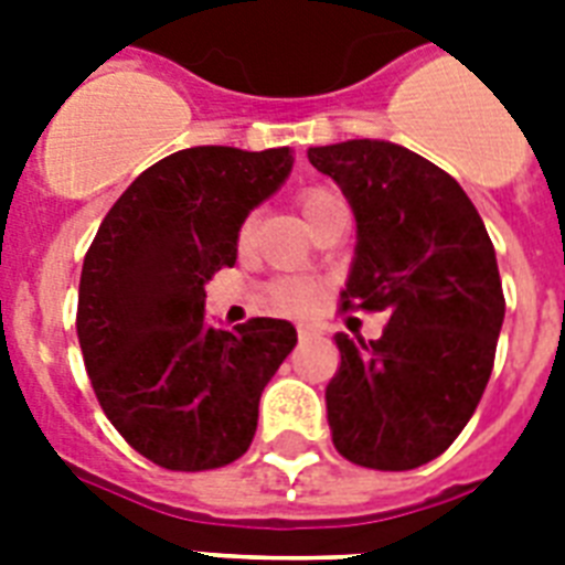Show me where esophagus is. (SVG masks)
<instances>
[{"label": "esophagus", "mask_w": 565, "mask_h": 565, "mask_svg": "<svg viewBox=\"0 0 565 565\" xmlns=\"http://www.w3.org/2000/svg\"><path fill=\"white\" fill-rule=\"evenodd\" d=\"M313 337H317V328L308 326V322H301V326H299V340H301V343H305V340H313Z\"/></svg>", "instance_id": "1"}]
</instances>
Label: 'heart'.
I'll return each mask as SVG.
<instances>
[{
  "instance_id": "1",
  "label": "heart",
  "mask_w": 565,
  "mask_h": 565,
  "mask_svg": "<svg viewBox=\"0 0 565 565\" xmlns=\"http://www.w3.org/2000/svg\"><path fill=\"white\" fill-rule=\"evenodd\" d=\"M328 199H334V193L331 190H308V193H301V213L308 216L313 207H319V204H326ZM248 228H252V222H246L243 225V237L248 234ZM313 299H317V287L310 281H301V278H284V281H278L273 287V305L278 310H287V313H299V310H308L310 305H313Z\"/></svg>"
}]
</instances>
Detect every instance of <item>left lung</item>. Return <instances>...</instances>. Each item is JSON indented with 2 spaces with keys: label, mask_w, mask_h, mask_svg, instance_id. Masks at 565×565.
<instances>
[{
  "label": "left lung",
  "mask_w": 565,
  "mask_h": 565,
  "mask_svg": "<svg viewBox=\"0 0 565 565\" xmlns=\"http://www.w3.org/2000/svg\"><path fill=\"white\" fill-rule=\"evenodd\" d=\"M308 158L358 222L343 310L390 317L370 343L334 337L331 439L366 469H416L455 443L490 381L504 322L495 248L463 188L404 146L345 140Z\"/></svg>",
  "instance_id": "obj_1"
}]
</instances>
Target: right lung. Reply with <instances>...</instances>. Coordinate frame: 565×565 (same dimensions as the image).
I'll use <instances>...</instances> for the list:
<instances>
[{
  "mask_svg": "<svg viewBox=\"0 0 565 565\" xmlns=\"http://www.w3.org/2000/svg\"><path fill=\"white\" fill-rule=\"evenodd\" d=\"M292 172V149L193 146L140 172L102 220L78 284V343L102 411L152 463L202 472L246 455L257 404L296 345L287 319L204 322V284Z\"/></svg>",
  "mask_w": 565,
  "mask_h": 565,
  "instance_id": "obj_1",
  "label": "right lung"
}]
</instances>
